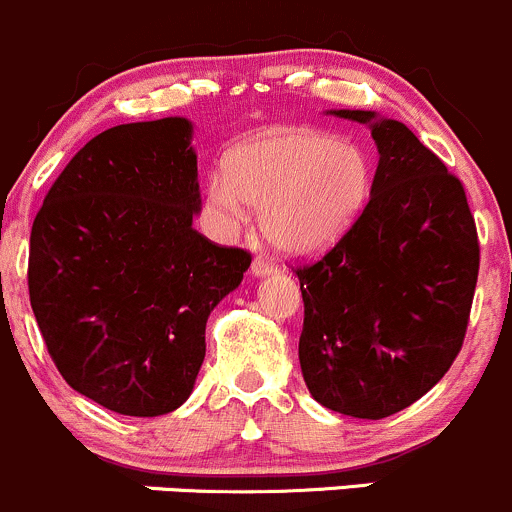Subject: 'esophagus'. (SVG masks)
Here are the masks:
<instances>
[{"label": "esophagus", "instance_id": "obj_1", "mask_svg": "<svg viewBox=\"0 0 512 512\" xmlns=\"http://www.w3.org/2000/svg\"><path fill=\"white\" fill-rule=\"evenodd\" d=\"M273 261H268L266 256H256L254 263H251V273L254 276H266V273H273Z\"/></svg>", "mask_w": 512, "mask_h": 512}]
</instances>
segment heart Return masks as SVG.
I'll list each match as a JSON object with an SVG mask.
<instances>
[{
    "instance_id": "heart-1",
    "label": "heart",
    "mask_w": 512,
    "mask_h": 512,
    "mask_svg": "<svg viewBox=\"0 0 512 512\" xmlns=\"http://www.w3.org/2000/svg\"><path fill=\"white\" fill-rule=\"evenodd\" d=\"M372 192L367 152L310 128H276L226 155L224 175L207 182V204L221 231H234L261 207V229L291 254H313L340 239Z\"/></svg>"
}]
</instances>
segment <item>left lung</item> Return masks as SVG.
<instances>
[{
    "label": "left lung",
    "mask_w": 512,
    "mask_h": 512,
    "mask_svg": "<svg viewBox=\"0 0 512 512\" xmlns=\"http://www.w3.org/2000/svg\"><path fill=\"white\" fill-rule=\"evenodd\" d=\"M333 113L370 125L379 165L355 224L328 254L295 266L300 370L323 407L384 419L424 397L461 352L481 246L461 179L407 125Z\"/></svg>",
    "instance_id": "obj_1"
}]
</instances>
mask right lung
I'll list each match as a JSON object with an SVG mask.
<instances>
[{
  "label": "right lung",
  "mask_w": 512,
  "mask_h": 512,
  "mask_svg": "<svg viewBox=\"0 0 512 512\" xmlns=\"http://www.w3.org/2000/svg\"><path fill=\"white\" fill-rule=\"evenodd\" d=\"M192 123L115 125L51 184L29 241V298L51 360L125 416L175 412L204 362L207 318L249 251L192 229L202 207Z\"/></svg>",
  "instance_id": "add662e5"
}]
</instances>
